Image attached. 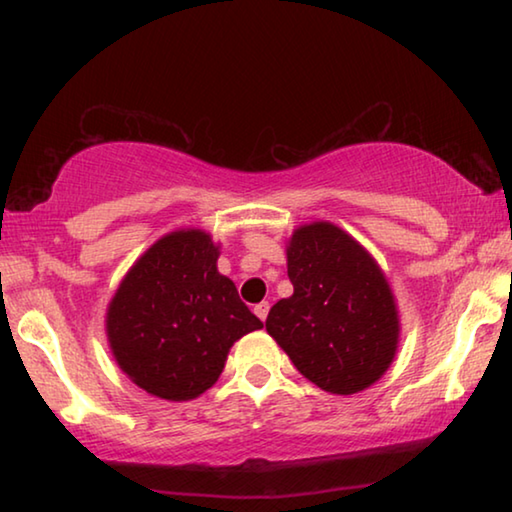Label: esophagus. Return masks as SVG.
<instances>
[{
	"label": "esophagus",
	"mask_w": 512,
	"mask_h": 512,
	"mask_svg": "<svg viewBox=\"0 0 512 512\" xmlns=\"http://www.w3.org/2000/svg\"><path fill=\"white\" fill-rule=\"evenodd\" d=\"M268 309H271V305H268V302H259V305H255V316L259 320H266Z\"/></svg>",
	"instance_id": "1"
}]
</instances>
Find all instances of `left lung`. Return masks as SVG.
<instances>
[{"mask_svg": "<svg viewBox=\"0 0 512 512\" xmlns=\"http://www.w3.org/2000/svg\"><path fill=\"white\" fill-rule=\"evenodd\" d=\"M287 271L293 296L271 307L266 332L327 393L375 384L393 363L400 318L368 250L327 221L300 225L287 246Z\"/></svg>", "mask_w": 512, "mask_h": 512, "instance_id": "left-lung-1", "label": "left lung"}]
</instances>
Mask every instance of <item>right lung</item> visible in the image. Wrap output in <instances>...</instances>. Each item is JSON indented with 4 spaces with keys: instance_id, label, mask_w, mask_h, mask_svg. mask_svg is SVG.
<instances>
[{
    "instance_id": "obj_1",
    "label": "right lung",
    "mask_w": 512,
    "mask_h": 512,
    "mask_svg": "<svg viewBox=\"0 0 512 512\" xmlns=\"http://www.w3.org/2000/svg\"><path fill=\"white\" fill-rule=\"evenodd\" d=\"M219 246L203 230H176L137 259L106 314L119 368L160 400L187 402L214 386L232 343L264 323L235 282L216 271Z\"/></svg>"
}]
</instances>
